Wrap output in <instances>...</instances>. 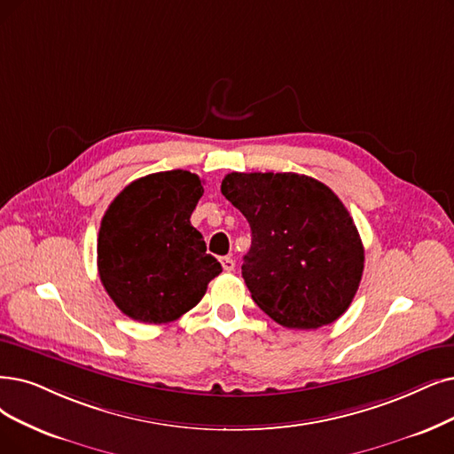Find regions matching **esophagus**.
Instances as JSON below:
<instances>
[{
    "label": "esophagus",
    "instance_id": "34e87169",
    "mask_svg": "<svg viewBox=\"0 0 454 454\" xmlns=\"http://www.w3.org/2000/svg\"><path fill=\"white\" fill-rule=\"evenodd\" d=\"M222 266L225 271H232L234 270V261L231 257H222Z\"/></svg>",
    "mask_w": 454,
    "mask_h": 454
}]
</instances>
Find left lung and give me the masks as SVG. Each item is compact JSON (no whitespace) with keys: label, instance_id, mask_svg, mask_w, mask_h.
Segmentation results:
<instances>
[{"label":"left lung","instance_id":"1","mask_svg":"<svg viewBox=\"0 0 454 454\" xmlns=\"http://www.w3.org/2000/svg\"><path fill=\"white\" fill-rule=\"evenodd\" d=\"M222 193L251 227L242 278L270 318L290 330H317L348 309L365 251L328 186L298 173H229Z\"/></svg>","mask_w":454,"mask_h":454}]
</instances>
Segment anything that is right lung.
Instances as JSON below:
<instances>
[{"mask_svg":"<svg viewBox=\"0 0 454 454\" xmlns=\"http://www.w3.org/2000/svg\"><path fill=\"white\" fill-rule=\"evenodd\" d=\"M203 192L201 178L190 171H161L134 180L107 207L98 231V276L126 317L173 322L220 276L222 264L190 223Z\"/></svg>","mask_w":454,"mask_h":454,"instance_id":"obj_1","label":"right lung"}]
</instances>
